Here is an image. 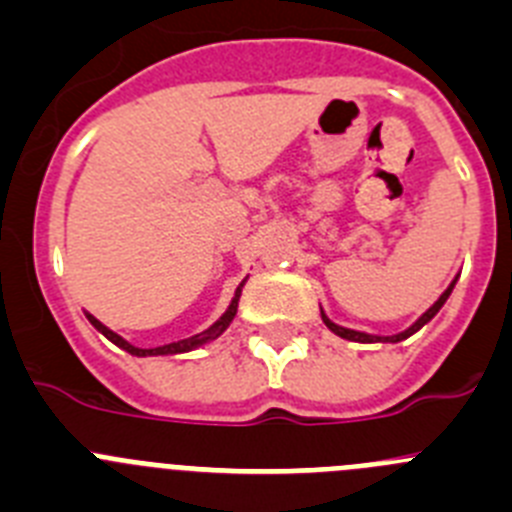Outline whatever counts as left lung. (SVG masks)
<instances>
[{"label":"left lung","mask_w":512,"mask_h":512,"mask_svg":"<svg viewBox=\"0 0 512 512\" xmlns=\"http://www.w3.org/2000/svg\"><path fill=\"white\" fill-rule=\"evenodd\" d=\"M454 285H457V278L451 280V283H449V288H446L444 293H441V296H439V301H436L434 306L428 308L426 313H421V316H418V321H416V324H411V326H408V329H405V331H400V334H393V336L367 334V331L347 329V326H339V324H334V321H331L329 316H326V313H324V308H321V319H324V324L329 326V329L334 331L336 336H342V339H349V342H362V344H375V342H390V344H395V342H403V339H408V336H411V334H416V331L421 329L423 324H428V321L434 319L436 313L441 311V306H444V303H446V298L451 296V290H454Z\"/></svg>","instance_id":"8db88e82"}]
</instances>
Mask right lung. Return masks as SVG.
Listing matches in <instances>:
<instances>
[{
    "instance_id": "right-lung-1",
    "label": "right lung",
    "mask_w": 512,
    "mask_h": 512,
    "mask_svg": "<svg viewBox=\"0 0 512 512\" xmlns=\"http://www.w3.org/2000/svg\"><path fill=\"white\" fill-rule=\"evenodd\" d=\"M245 283H247V278L237 285V290H234V298H232V303H229V308L222 313V316H219V321H214V324L209 326V329H204V331H201V334L188 336V339H181V342L163 344V347H153V349L135 347V344H130V342H127V339H122V336H119V334H114V331L109 329V326L101 324L99 319H94L91 313H86V319L91 321V326H94L96 331H101V334L107 336L109 342H114L119 349H124V352L135 354V357H160V354H183V352H191V349H199V347H204V344L214 342L216 336H222L224 331H227V326L232 324V319H234V316H237L239 296H242V288H245Z\"/></svg>"
}]
</instances>
